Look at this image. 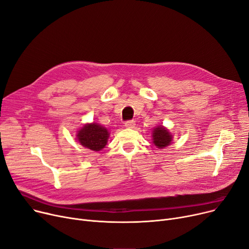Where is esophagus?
<instances>
[{
    "label": "esophagus",
    "instance_id": "1",
    "mask_svg": "<svg viewBox=\"0 0 249 249\" xmlns=\"http://www.w3.org/2000/svg\"><path fill=\"white\" fill-rule=\"evenodd\" d=\"M125 127L127 128H134L135 125H136V122L135 121H127L125 124H124Z\"/></svg>",
    "mask_w": 249,
    "mask_h": 249
}]
</instances>
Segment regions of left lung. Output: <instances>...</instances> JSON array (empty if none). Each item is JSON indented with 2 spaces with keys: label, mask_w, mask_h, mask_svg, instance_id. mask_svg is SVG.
Returning a JSON list of instances; mask_svg holds the SVG:
<instances>
[{
  "label": "left lung",
  "mask_w": 249,
  "mask_h": 249,
  "mask_svg": "<svg viewBox=\"0 0 249 249\" xmlns=\"http://www.w3.org/2000/svg\"><path fill=\"white\" fill-rule=\"evenodd\" d=\"M152 133L153 143L157 148L163 149L171 144L172 135L169 133L166 127H164L163 125H158L154 128Z\"/></svg>",
  "instance_id": "obj_1"
}]
</instances>
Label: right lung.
<instances>
[{
    "label": "right lung",
    "instance_id": "add662e5",
    "mask_svg": "<svg viewBox=\"0 0 249 249\" xmlns=\"http://www.w3.org/2000/svg\"><path fill=\"white\" fill-rule=\"evenodd\" d=\"M76 136L82 146L92 151H100L107 144L109 133L104 126L92 123L83 126Z\"/></svg>",
    "mask_w": 249,
    "mask_h": 249
}]
</instances>
